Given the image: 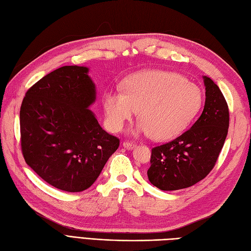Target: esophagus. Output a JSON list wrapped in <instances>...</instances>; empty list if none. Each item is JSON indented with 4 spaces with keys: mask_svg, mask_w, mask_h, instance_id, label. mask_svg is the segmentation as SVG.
I'll return each instance as SVG.
<instances>
[{
    "mask_svg": "<svg viewBox=\"0 0 251 251\" xmlns=\"http://www.w3.org/2000/svg\"><path fill=\"white\" fill-rule=\"evenodd\" d=\"M123 147L126 150H132L136 147V144L134 142H130V141H124L123 143Z\"/></svg>",
    "mask_w": 251,
    "mask_h": 251,
    "instance_id": "esophagus-1",
    "label": "esophagus"
}]
</instances>
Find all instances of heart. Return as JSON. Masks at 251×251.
<instances>
[{"instance_id":"1","label":"heart","mask_w":251,"mask_h":251,"mask_svg":"<svg viewBox=\"0 0 251 251\" xmlns=\"http://www.w3.org/2000/svg\"><path fill=\"white\" fill-rule=\"evenodd\" d=\"M126 93L108 91L103 108L110 128L119 131L140 111L137 131L158 141L177 137L198 113L202 95L198 86L182 75L161 70L134 74L126 81Z\"/></svg>"}]
</instances>
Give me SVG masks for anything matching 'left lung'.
<instances>
[{
  "label": "left lung",
  "mask_w": 251,
  "mask_h": 251,
  "mask_svg": "<svg viewBox=\"0 0 251 251\" xmlns=\"http://www.w3.org/2000/svg\"><path fill=\"white\" fill-rule=\"evenodd\" d=\"M205 104L201 116L174 140L151 149L148 177L161 191H177L204 179L218 160L228 132L229 111L221 90L203 76Z\"/></svg>",
  "instance_id": "left-lung-1"
}]
</instances>
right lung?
Here are the masks:
<instances>
[{"mask_svg":"<svg viewBox=\"0 0 251 251\" xmlns=\"http://www.w3.org/2000/svg\"><path fill=\"white\" fill-rule=\"evenodd\" d=\"M88 72L87 67L64 66L45 75L27 91L20 111L26 163L69 193L92 185L119 147L89 110L96 92Z\"/></svg>","mask_w":251,"mask_h":251,"instance_id":"1","label":"right lung"}]
</instances>
